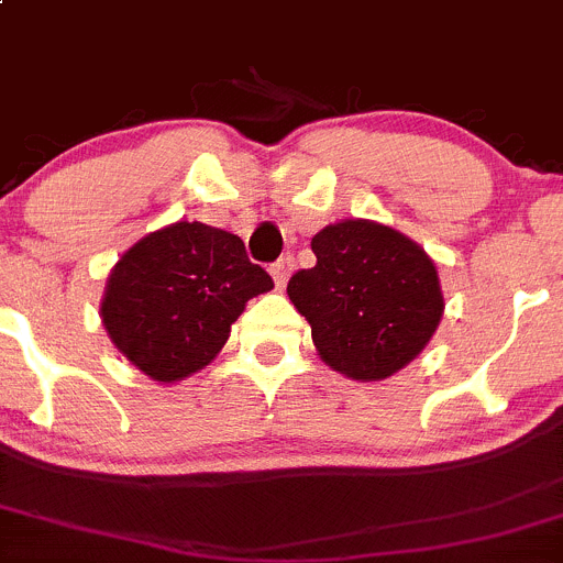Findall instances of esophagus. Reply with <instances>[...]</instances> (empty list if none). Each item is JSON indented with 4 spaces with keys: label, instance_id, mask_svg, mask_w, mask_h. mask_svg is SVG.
<instances>
[{
    "label": "esophagus",
    "instance_id": "obj_1",
    "mask_svg": "<svg viewBox=\"0 0 563 563\" xmlns=\"http://www.w3.org/2000/svg\"><path fill=\"white\" fill-rule=\"evenodd\" d=\"M291 269H294V258H291V256L277 258V262L269 266V272H272V277H275V286H277V288L286 286L288 277H291Z\"/></svg>",
    "mask_w": 563,
    "mask_h": 563
}]
</instances>
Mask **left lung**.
Instances as JSON below:
<instances>
[{"label": "left lung", "instance_id": "left-lung-1", "mask_svg": "<svg viewBox=\"0 0 563 563\" xmlns=\"http://www.w3.org/2000/svg\"><path fill=\"white\" fill-rule=\"evenodd\" d=\"M316 266L288 280L331 369L386 380L410 364L442 318L437 266L423 247L375 221L331 223L312 236Z\"/></svg>", "mask_w": 563, "mask_h": 563}]
</instances>
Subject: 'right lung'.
<instances>
[{
	"label": "right lung",
	"instance_id": "add662e5",
	"mask_svg": "<svg viewBox=\"0 0 563 563\" xmlns=\"http://www.w3.org/2000/svg\"><path fill=\"white\" fill-rule=\"evenodd\" d=\"M272 286L240 236L180 221L123 253L110 272L102 323L137 369L173 383L210 364L245 301Z\"/></svg>",
	"mask_w": 563,
	"mask_h": 563
}]
</instances>
